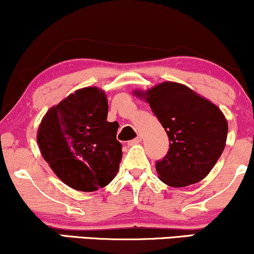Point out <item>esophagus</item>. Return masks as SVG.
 Listing matches in <instances>:
<instances>
[{
	"instance_id": "1",
	"label": "esophagus",
	"mask_w": 254,
	"mask_h": 254,
	"mask_svg": "<svg viewBox=\"0 0 254 254\" xmlns=\"http://www.w3.org/2000/svg\"><path fill=\"white\" fill-rule=\"evenodd\" d=\"M140 142H142V137L138 136V137H137V138L130 140L129 145H136V144H138V143H140Z\"/></svg>"
}]
</instances>
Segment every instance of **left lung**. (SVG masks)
Segmentation results:
<instances>
[{
    "label": "left lung",
    "instance_id": "8db88e82",
    "mask_svg": "<svg viewBox=\"0 0 254 254\" xmlns=\"http://www.w3.org/2000/svg\"><path fill=\"white\" fill-rule=\"evenodd\" d=\"M132 94L149 104L169 137V151L156 163L158 179L175 188L203 180L226 146L228 123L221 110L175 81L133 90Z\"/></svg>",
    "mask_w": 254,
    "mask_h": 254
}]
</instances>
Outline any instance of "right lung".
I'll use <instances>...</instances> for the list:
<instances>
[{"mask_svg":"<svg viewBox=\"0 0 254 254\" xmlns=\"http://www.w3.org/2000/svg\"><path fill=\"white\" fill-rule=\"evenodd\" d=\"M102 88L82 87L46 112L36 140L44 160L65 185L94 191L115 179L122 160L119 124L108 119Z\"/></svg>","mask_w":254,"mask_h":254,"instance_id":"add662e5","label":"right lung"}]
</instances>
